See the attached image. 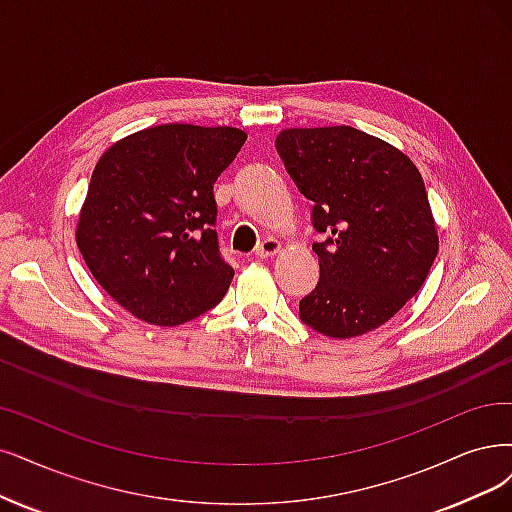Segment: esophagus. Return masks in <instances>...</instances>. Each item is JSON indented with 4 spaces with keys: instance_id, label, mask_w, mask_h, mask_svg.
Returning <instances> with one entry per match:
<instances>
[{
    "instance_id": "obj_1",
    "label": "esophagus",
    "mask_w": 512,
    "mask_h": 512,
    "mask_svg": "<svg viewBox=\"0 0 512 512\" xmlns=\"http://www.w3.org/2000/svg\"><path fill=\"white\" fill-rule=\"evenodd\" d=\"M280 251H282V244H280V240H276V238H266V240H263V242L257 246L255 255H257L259 259H268V257L278 255Z\"/></svg>"
}]
</instances>
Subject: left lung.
I'll return each instance as SVG.
<instances>
[{
	"mask_svg": "<svg viewBox=\"0 0 512 512\" xmlns=\"http://www.w3.org/2000/svg\"><path fill=\"white\" fill-rule=\"evenodd\" d=\"M276 149L312 200L320 280L299 318L335 339L365 335L418 293L439 253L424 179L394 145L352 126L285 128Z\"/></svg>",
	"mask_w": 512,
	"mask_h": 512,
	"instance_id": "obj_1",
	"label": "left lung"
}]
</instances>
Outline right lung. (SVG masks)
<instances>
[{"instance_id": "add662e5", "label": "right lung", "mask_w": 512, "mask_h": 512, "mask_svg": "<svg viewBox=\"0 0 512 512\" xmlns=\"http://www.w3.org/2000/svg\"><path fill=\"white\" fill-rule=\"evenodd\" d=\"M244 141L232 126L160 124L99 158L75 242L124 310L177 327L223 299L234 268L219 253L213 185Z\"/></svg>"}]
</instances>
